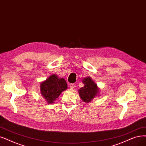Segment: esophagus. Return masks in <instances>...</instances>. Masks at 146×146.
Wrapping results in <instances>:
<instances>
[{
	"label": "esophagus",
	"instance_id": "esophagus-1",
	"mask_svg": "<svg viewBox=\"0 0 146 146\" xmlns=\"http://www.w3.org/2000/svg\"><path fill=\"white\" fill-rule=\"evenodd\" d=\"M75 87V84H70V88L71 89L74 88Z\"/></svg>",
	"mask_w": 146,
	"mask_h": 146
}]
</instances>
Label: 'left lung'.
<instances>
[{
	"label": "left lung",
	"mask_w": 146,
	"mask_h": 146,
	"mask_svg": "<svg viewBox=\"0 0 146 146\" xmlns=\"http://www.w3.org/2000/svg\"><path fill=\"white\" fill-rule=\"evenodd\" d=\"M82 82L84 84V87L79 90L80 98L85 102H91L98 94L99 88L97 84L90 77L85 78Z\"/></svg>",
	"instance_id": "left-lung-1"
}]
</instances>
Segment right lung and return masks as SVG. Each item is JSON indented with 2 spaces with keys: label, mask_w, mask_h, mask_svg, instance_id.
Segmentation results:
<instances>
[{
  "label": "right lung",
  "mask_w": 146,
  "mask_h": 146,
  "mask_svg": "<svg viewBox=\"0 0 146 146\" xmlns=\"http://www.w3.org/2000/svg\"><path fill=\"white\" fill-rule=\"evenodd\" d=\"M41 94L48 104H52L63 91L67 88V84L63 78L55 74L50 76L40 84Z\"/></svg>",
  "instance_id": "1"
}]
</instances>
